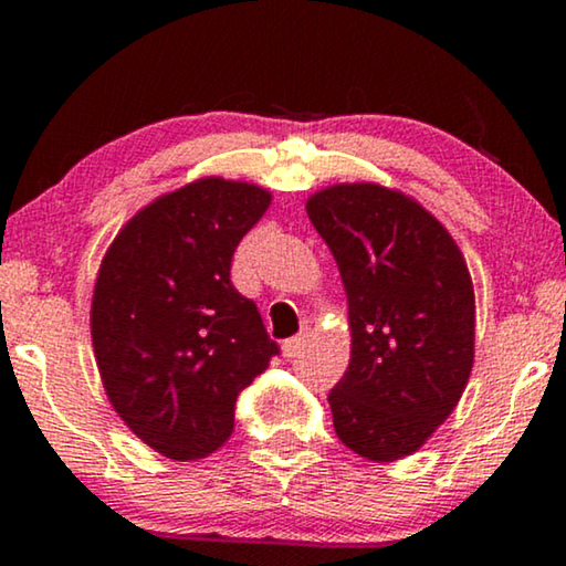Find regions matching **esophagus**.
<instances>
[{"mask_svg":"<svg viewBox=\"0 0 566 566\" xmlns=\"http://www.w3.org/2000/svg\"><path fill=\"white\" fill-rule=\"evenodd\" d=\"M306 343H308V335L306 332H298L296 337H291V339H285L283 343V355L285 358H298L301 353H304V347H306Z\"/></svg>","mask_w":566,"mask_h":566,"instance_id":"34e87169","label":"esophagus"}]
</instances>
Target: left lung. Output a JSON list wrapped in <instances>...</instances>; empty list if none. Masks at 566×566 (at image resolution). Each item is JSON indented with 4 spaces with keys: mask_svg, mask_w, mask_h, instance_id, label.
Here are the masks:
<instances>
[{
    "mask_svg": "<svg viewBox=\"0 0 566 566\" xmlns=\"http://www.w3.org/2000/svg\"><path fill=\"white\" fill-rule=\"evenodd\" d=\"M347 293L350 366L329 391L343 443L368 461L415 453L474 366V285L453 237L405 192L332 185L306 200Z\"/></svg>",
    "mask_w": 566,
    "mask_h": 566,
    "instance_id": "1",
    "label": "left lung"
}]
</instances>
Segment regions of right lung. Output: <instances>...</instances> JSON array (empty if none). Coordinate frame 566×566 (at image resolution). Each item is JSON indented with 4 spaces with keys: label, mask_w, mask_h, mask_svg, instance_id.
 <instances>
[{
    "label": "right lung",
    "mask_w": 566,
    "mask_h": 566,
    "mask_svg": "<svg viewBox=\"0 0 566 566\" xmlns=\"http://www.w3.org/2000/svg\"><path fill=\"white\" fill-rule=\"evenodd\" d=\"M268 206L258 185L203 177L142 208L99 265L90 319L107 399L167 459L223 446L239 391L281 353L231 283L234 250Z\"/></svg>",
    "instance_id": "1"
}]
</instances>
